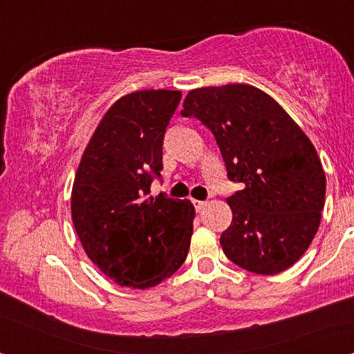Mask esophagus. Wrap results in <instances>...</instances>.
Returning a JSON list of instances; mask_svg holds the SVG:
<instances>
[{
  "label": "esophagus",
  "instance_id": "esophagus-1",
  "mask_svg": "<svg viewBox=\"0 0 354 354\" xmlns=\"http://www.w3.org/2000/svg\"><path fill=\"white\" fill-rule=\"evenodd\" d=\"M192 203H193V206H195V209H196V211H201L203 207L206 206V201H200V200H192Z\"/></svg>",
  "mask_w": 354,
  "mask_h": 354
}]
</instances>
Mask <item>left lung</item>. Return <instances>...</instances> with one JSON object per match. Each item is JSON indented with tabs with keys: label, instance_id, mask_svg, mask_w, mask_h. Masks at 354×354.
<instances>
[{
	"label": "left lung",
	"instance_id": "obj_1",
	"mask_svg": "<svg viewBox=\"0 0 354 354\" xmlns=\"http://www.w3.org/2000/svg\"><path fill=\"white\" fill-rule=\"evenodd\" d=\"M182 115L211 130L227 176L243 183L227 198V258L261 275L292 268L317 234L326 201V174L311 140L272 96L246 84L188 91Z\"/></svg>",
	"mask_w": 354,
	"mask_h": 354
}]
</instances>
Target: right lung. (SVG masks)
Returning <instances> with one entry per match:
<instances>
[{
    "mask_svg": "<svg viewBox=\"0 0 354 354\" xmlns=\"http://www.w3.org/2000/svg\"><path fill=\"white\" fill-rule=\"evenodd\" d=\"M180 98L178 90L122 96L103 115L77 169L71 196L75 232L91 263L120 287L161 283L190 248L192 203L149 195Z\"/></svg>",
    "mask_w": 354,
    "mask_h": 354,
    "instance_id": "1",
    "label": "right lung"
}]
</instances>
